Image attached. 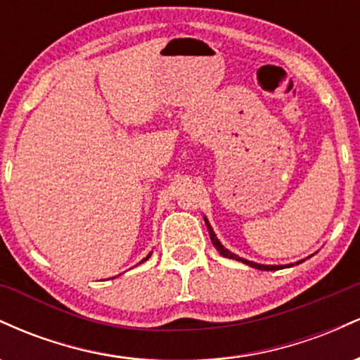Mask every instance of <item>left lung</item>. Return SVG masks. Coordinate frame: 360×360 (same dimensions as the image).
<instances>
[{"label":"left lung","instance_id":"left-lung-1","mask_svg":"<svg viewBox=\"0 0 360 360\" xmlns=\"http://www.w3.org/2000/svg\"><path fill=\"white\" fill-rule=\"evenodd\" d=\"M205 221H206V226H208L210 238H212V242H213L214 249H217L218 252H220V254L223 255V257H229V259H237V260H242V262H243V264H247V266L254 267V269H260V271H278V269H283V266H260V264H255V262H250V260H245V259H240V257H237V255L232 254V252H230V250H226L225 247L221 245L220 240H218V238H217V235H214V232H213L212 225H210V223H208V220H206V218H205ZM298 264H300V262H298Z\"/></svg>","mask_w":360,"mask_h":360}]
</instances>
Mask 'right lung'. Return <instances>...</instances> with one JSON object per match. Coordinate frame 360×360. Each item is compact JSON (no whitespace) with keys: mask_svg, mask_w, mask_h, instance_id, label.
<instances>
[{"mask_svg":"<svg viewBox=\"0 0 360 360\" xmlns=\"http://www.w3.org/2000/svg\"><path fill=\"white\" fill-rule=\"evenodd\" d=\"M148 257H150V254H148V255H147V257H146V259H143V260H147ZM143 260H142V262H143Z\"/></svg>","mask_w":360,"mask_h":360,"instance_id":"right-lung-1","label":"right lung"}]
</instances>
